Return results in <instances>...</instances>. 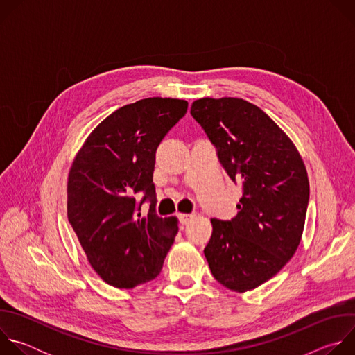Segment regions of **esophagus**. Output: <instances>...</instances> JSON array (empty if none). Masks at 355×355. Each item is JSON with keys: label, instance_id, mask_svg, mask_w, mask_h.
I'll return each mask as SVG.
<instances>
[{"label": "esophagus", "instance_id": "34e87169", "mask_svg": "<svg viewBox=\"0 0 355 355\" xmlns=\"http://www.w3.org/2000/svg\"><path fill=\"white\" fill-rule=\"evenodd\" d=\"M193 218H195V215H192V214H180V222L182 225H188Z\"/></svg>", "mask_w": 355, "mask_h": 355}]
</instances>
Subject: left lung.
Segmentation results:
<instances>
[{"label":"left lung","instance_id":"1","mask_svg":"<svg viewBox=\"0 0 355 355\" xmlns=\"http://www.w3.org/2000/svg\"><path fill=\"white\" fill-rule=\"evenodd\" d=\"M191 115L216 146L229 177L243 185L237 215L211 219L207 261L227 289H256L284 268L300 243L309 202L305 163L288 135L248 101L199 98Z\"/></svg>","mask_w":355,"mask_h":355}]
</instances>
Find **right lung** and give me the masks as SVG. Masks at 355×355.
I'll use <instances>...</instances> for the list:
<instances>
[{"label":"right lung","instance_id":"right-lung-1","mask_svg":"<svg viewBox=\"0 0 355 355\" xmlns=\"http://www.w3.org/2000/svg\"><path fill=\"white\" fill-rule=\"evenodd\" d=\"M187 108L185 99L162 96L125 105L88 135L73 160L69 222L89 266L108 285L130 289L163 268L178 219L155 214L156 150ZM139 191L152 200L146 216L135 207Z\"/></svg>","mask_w":355,"mask_h":355}]
</instances>
